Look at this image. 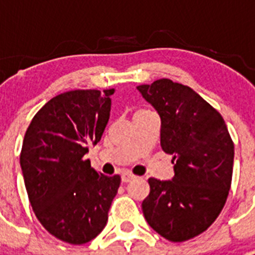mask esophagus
<instances>
[{"label": "esophagus", "instance_id": "1", "mask_svg": "<svg viewBox=\"0 0 255 255\" xmlns=\"http://www.w3.org/2000/svg\"><path fill=\"white\" fill-rule=\"evenodd\" d=\"M133 178L136 177L132 173H129V172H123V173H122V181L123 182H129L132 181Z\"/></svg>", "mask_w": 255, "mask_h": 255}]
</instances>
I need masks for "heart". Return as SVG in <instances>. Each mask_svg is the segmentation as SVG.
Returning a JSON list of instances; mask_svg holds the SVG:
<instances>
[{"instance_id":"b5f03b06","label":"heart","mask_w":255,"mask_h":255,"mask_svg":"<svg viewBox=\"0 0 255 255\" xmlns=\"http://www.w3.org/2000/svg\"><path fill=\"white\" fill-rule=\"evenodd\" d=\"M137 112H140V111H137Z\"/></svg>"}]
</instances>
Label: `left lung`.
Returning a JSON list of instances; mask_svg holds the SVG:
<instances>
[{"instance_id":"8db88e82","label":"left lung","mask_w":255,"mask_h":255,"mask_svg":"<svg viewBox=\"0 0 255 255\" xmlns=\"http://www.w3.org/2000/svg\"><path fill=\"white\" fill-rule=\"evenodd\" d=\"M136 88L159 114L160 144L174 161L172 180H148L144 217L168 241H188L205 232L225 205L234 144L220 112L188 86L159 79Z\"/></svg>"}]
</instances>
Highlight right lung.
I'll return each instance as SVG.
<instances>
[{
  "instance_id": "1",
  "label": "right lung",
  "mask_w": 255,
  "mask_h": 255,
  "mask_svg": "<svg viewBox=\"0 0 255 255\" xmlns=\"http://www.w3.org/2000/svg\"><path fill=\"white\" fill-rule=\"evenodd\" d=\"M114 88L74 90L50 99L31 120L21 163L30 204L61 241L87 244L104 229L120 176H104L85 159L102 139Z\"/></svg>"
}]
</instances>
